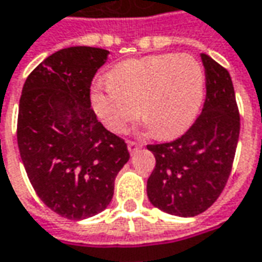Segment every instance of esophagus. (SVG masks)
Wrapping results in <instances>:
<instances>
[{
  "mask_svg": "<svg viewBox=\"0 0 262 262\" xmlns=\"http://www.w3.org/2000/svg\"><path fill=\"white\" fill-rule=\"evenodd\" d=\"M141 148V145L138 143H134V141H128V151L131 152V154H134L137 152L138 150Z\"/></svg>",
  "mask_w": 262,
  "mask_h": 262,
  "instance_id": "1",
  "label": "esophagus"
}]
</instances>
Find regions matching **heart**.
<instances>
[{"label":"heart","mask_w":262,"mask_h":262,"mask_svg":"<svg viewBox=\"0 0 262 262\" xmlns=\"http://www.w3.org/2000/svg\"><path fill=\"white\" fill-rule=\"evenodd\" d=\"M206 89L202 63L190 54H154L118 63L98 79L91 102L103 125L121 133L138 117L159 140L183 134L201 112Z\"/></svg>","instance_id":"b5f03b06"}]
</instances>
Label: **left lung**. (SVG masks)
Listing matches in <instances>:
<instances>
[{"instance_id":"left-lung-1","label":"left lung","mask_w":262,"mask_h":262,"mask_svg":"<svg viewBox=\"0 0 262 262\" xmlns=\"http://www.w3.org/2000/svg\"><path fill=\"white\" fill-rule=\"evenodd\" d=\"M206 101L187 133L171 143L147 145L156 167L147 180L152 206L174 216H196L210 208L231 174L239 138V114L228 70L202 54Z\"/></svg>"}]
</instances>
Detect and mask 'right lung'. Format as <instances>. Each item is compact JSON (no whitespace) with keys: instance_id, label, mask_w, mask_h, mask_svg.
Returning a JSON list of instances; mask_svg holds the SVG:
<instances>
[{"instance_id":"1","label":"right lung","mask_w":262,"mask_h":262,"mask_svg":"<svg viewBox=\"0 0 262 262\" xmlns=\"http://www.w3.org/2000/svg\"><path fill=\"white\" fill-rule=\"evenodd\" d=\"M108 50L75 46L56 52L23 86L17 141L24 168L47 208L70 221L108 208L129 160L127 144L91 110V83Z\"/></svg>"}]
</instances>
